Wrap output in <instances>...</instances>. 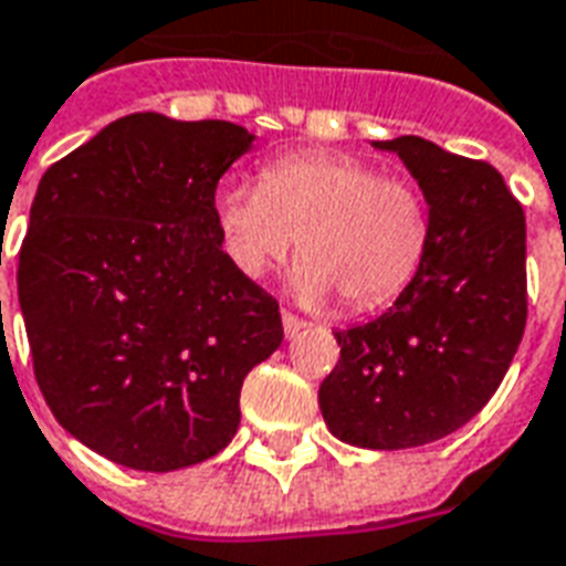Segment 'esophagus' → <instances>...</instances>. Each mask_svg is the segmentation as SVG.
Returning a JSON list of instances; mask_svg holds the SVG:
<instances>
[{
  "label": "esophagus",
  "instance_id": "obj_1",
  "mask_svg": "<svg viewBox=\"0 0 566 566\" xmlns=\"http://www.w3.org/2000/svg\"><path fill=\"white\" fill-rule=\"evenodd\" d=\"M307 322L304 318H298L295 313H289V310H283V331H286V337H295L301 328H304Z\"/></svg>",
  "mask_w": 566,
  "mask_h": 566
}]
</instances>
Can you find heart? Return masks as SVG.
Here are the masks:
<instances>
[{"label": "heart", "mask_w": 566, "mask_h": 566, "mask_svg": "<svg viewBox=\"0 0 566 566\" xmlns=\"http://www.w3.org/2000/svg\"><path fill=\"white\" fill-rule=\"evenodd\" d=\"M232 265L256 280L295 248L301 301L360 313L397 298L427 259L429 202L411 178L348 155H289L262 167L259 187L227 185L214 199Z\"/></svg>", "instance_id": "obj_1"}]
</instances>
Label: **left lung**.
<instances>
[{
	"mask_svg": "<svg viewBox=\"0 0 566 566\" xmlns=\"http://www.w3.org/2000/svg\"><path fill=\"white\" fill-rule=\"evenodd\" d=\"M418 178L432 241L388 313L334 331L337 367L318 409L346 444L420 448L469 423L499 390L525 334V211L486 160L420 137L373 143Z\"/></svg>",
	"mask_w": 566,
	"mask_h": 566,
	"instance_id": "left-lung-1",
	"label": "left lung"
}]
</instances>
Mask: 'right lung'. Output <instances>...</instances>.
I'll use <instances>...</instances> for the list:
<instances>
[{
	"mask_svg": "<svg viewBox=\"0 0 566 566\" xmlns=\"http://www.w3.org/2000/svg\"><path fill=\"white\" fill-rule=\"evenodd\" d=\"M253 143L232 122L134 113L46 169L17 295L38 388L106 460H211L241 385L283 343L280 304L244 277L218 223L220 176Z\"/></svg>",
	"mask_w": 566,
	"mask_h": 566,
	"instance_id": "add662e5",
	"label": "right lung"
}]
</instances>
